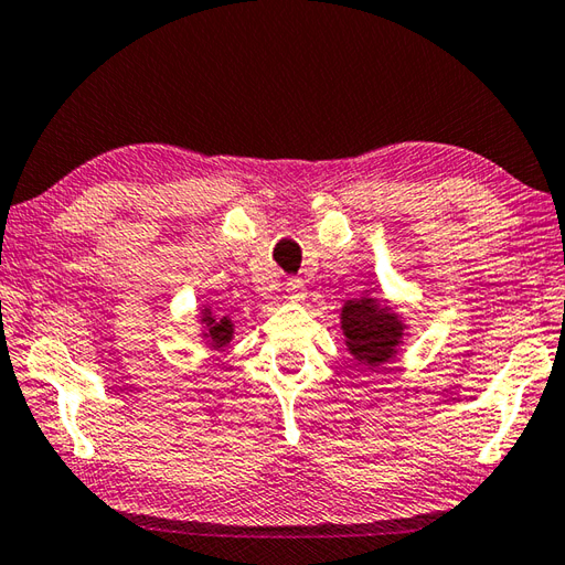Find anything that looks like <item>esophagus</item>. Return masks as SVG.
<instances>
[{
  "instance_id": "esophagus-1",
  "label": "esophagus",
  "mask_w": 565,
  "mask_h": 565,
  "mask_svg": "<svg viewBox=\"0 0 565 565\" xmlns=\"http://www.w3.org/2000/svg\"><path fill=\"white\" fill-rule=\"evenodd\" d=\"M286 294H288V298L291 300H303L306 298V284H303V279H298V277H288L286 279Z\"/></svg>"
}]
</instances>
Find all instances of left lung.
<instances>
[{"label": "left lung", "instance_id": "obj_1", "mask_svg": "<svg viewBox=\"0 0 565 565\" xmlns=\"http://www.w3.org/2000/svg\"><path fill=\"white\" fill-rule=\"evenodd\" d=\"M347 347L363 365H383L395 356L404 324L395 312L380 308L373 298L349 300L342 310Z\"/></svg>", "mask_w": 565, "mask_h": 565}]
</instances>
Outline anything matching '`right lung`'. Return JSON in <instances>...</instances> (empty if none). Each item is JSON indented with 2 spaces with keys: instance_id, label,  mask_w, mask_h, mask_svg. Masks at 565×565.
Instances as JSON below:
<instances>
[{
  "instance_id": "1",
  "label": "right lung",
  "mask_w": 565,
  "mask_h": 565,
  "mask_svg": "<svg viewBox=\"0 0 565 565\" xmlns=\"http://www.w3.org/2000/svg\"><path fill=\"white\" fill-rule=\"evenodd\" d=\"M202 322H206V327H209V332H206V337L212 339V344L214 347H226L228 342H231V337H233V322L228 320V318H221V320H216L212 312H204V320Z\"/></svg>"
}]
</instances>
